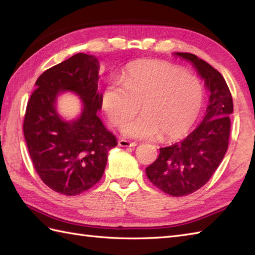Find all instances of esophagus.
Wrapping results in <instances>:
<instances>
[{
  "label": "esophagus",
  "instance_id": "obj_1",
  "mask_svg": "<svg viewBox=\"0 0 255 255\" xmlns=\"http://www.w3.org/2000/svg\"><path fill=\"white\" fill-rule=\"evenodd\" d=\"M118 144L121 145V147H136V145H137L136 142L128 141V140H126V139H119Z\"/></svg>",
  "mask_w": 255,
  "mask_h": 255
}]
</instances>
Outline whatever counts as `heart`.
I'll use <instances>...</instances> for the list:
<instances>
[{"label":"heart","mask_w":255,"mask_h":255,"mask_svg":"<svg viewBox=\"0 0 255 255\" xmlns=\"http://www.w3.org/2000/svg\"><path fill=\"white\" fill-rule=\"evenodd\" d=\"M122 85L111 83L101 103L108 121L121 127L141 105V116L123 128L126 136L161 140L183 137L198 118L205 99L204 85L183 68L163 60H140L121 75Z\"/></svg>","instance_id":"b5f03b06"}]
</instances>
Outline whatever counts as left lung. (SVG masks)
<instances>
[{"label":"left lung","instance_id":"1","mask_svg":"<svg viewBox=\"0 0 255 255\" xmlns=\"http://www.w3.org/2000/svg\"><path fill=\"white\" fill-rule=\"evenodd\" d=\"M193 63L209 91V104L198 127L180 142L160 148V154L145 169L149 181L171 196L197 191L213 176L228 149L234 102L220 72L193 53L175 52Z\"/></svg>","mask_w":255,"mask_h":255}]
</instances>
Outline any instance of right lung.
Segmentation results:
<instances>
[{
	"label": "right lung",
	"instance_id": "obj_1",
	"mask_svg": "<svg viewBox=\"0 0 255 255\" xmlns=\"http://www.w3.org/2000/svg\"><path fill=\"white\" fill-rule=\"evenodd\" d=\"M97 58L77 53L46 70L36 81L27 103L24 136L38 175L53 191L74 196L88 191L104 173L107 153L117 140L97 116L102 94L97 92ZM71 90L84 103L81 116L62 120L55 110L56 95Z\"/></svg>",
	"mask_w": 255,
	"mask_h": 255
}]
</instances>
